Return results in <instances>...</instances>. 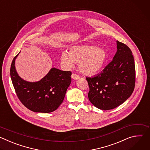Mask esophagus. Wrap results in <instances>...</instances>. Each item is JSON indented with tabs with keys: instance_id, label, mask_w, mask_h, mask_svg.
<instances>
[{
	"instance_id": "34e87169",
	"label": "esophagus",
	"mask_w": 150,
	"mask_h": 150,
	"mask_svg": "<svg viewBox=\"0 0 150 150\" xmlns=\"http://www.w3.org/2000/svg\"><path fill=\"white\" fill-rule=\"evenodd\" d=\"M71 77L73 79H75V80H76V79H78L79 78V76L77 75V74H75L74 73H73L71 75Z\"/></svg>"
}]
</instances>
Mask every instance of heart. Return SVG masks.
<instances>
[{
  "mask_svg": "<svg viewBox=\"0 0 150 150\" xmlns=\"http://www.w3.org/2000/svg\"><path fill=\"white\" fill-rule=\"evenodd\" d=\"M107 54L105 50L91 45L75 46L69 53L63 52L61 62L67 68H71L74 63H78L79 71L85 75H93L104 66Z\"/></svg>",
  "mask_w": 150,
  "mask_h": 150,
  "instance_id": "1",
  "label": "heart"
}]
</instances>
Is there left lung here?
I'll return each instance as SVG.
<instances>
[{"instance_id":"1","label":"left lung","mask_w":150,"mask_h":150,"mask_svg":"<svg viewBox=\"0 0 150 150\" xmlns=\"http://www.w3.org/2000/svg\"><path fill=\"white\" fill-rule=\"evenodd\" d=\"M112 61L93 77H86L90 101L99 109L117 108L132 94L135 83V67L129 47L119 41Z\"/></svg>"}]
</instances>
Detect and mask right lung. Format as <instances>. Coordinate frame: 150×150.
Returning a JSON list of instances; mask_svg holds the SVG:
<instances>
[{
	"instance_id": "add662e5",
	"label": "right lung",
	"mask_w": 150,
	"mask_h": 150,
	"mask_svg": "<svg viewBox=\"0 0 150 150\" xmlns=\"http://www.w3.org/2000/svg\"><path fill=\"white\" fill-rule=\"evenodd\" d=\"M13 58L10 69L11 77L16 94L27 109L40 113L56 110L63 102L71 82V71H60L53 68L40 81L28 82L17 74Z\"/></svg>"
}]
</instances>
